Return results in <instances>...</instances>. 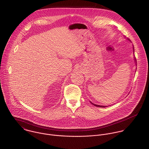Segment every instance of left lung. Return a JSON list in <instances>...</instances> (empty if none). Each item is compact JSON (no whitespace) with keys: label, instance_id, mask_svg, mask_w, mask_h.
<instances>
[{"label":"left lung","instance_id":"1","mask_svg":"<svg viewBox=\"0 0 149 149\" xmlns=\"http://www.w3.org/2000/svg\"><path fill=\"white\" fill-rule=\"evenodd\" d=\"M93 105H94L95 106H97V107H106V106H100V105H97V104H94V103H93L92 102H91Z\"/></svg>","mask_w":149,"mask_h":149}]
</instances>
